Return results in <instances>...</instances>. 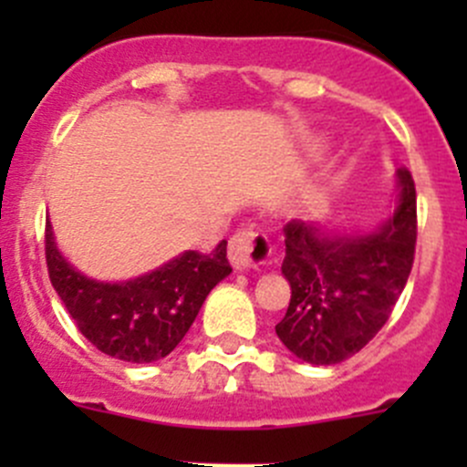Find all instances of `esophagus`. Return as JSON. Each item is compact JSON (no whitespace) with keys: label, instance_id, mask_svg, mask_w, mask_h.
<instances>
[{"label":"esophagus","instance_id":"obj_1","mask_svg":"<svg viewBox=\"0 0 467 467\" xmlns=\"http://www.w3.org/2000/svg\"><path fill=\"white\" fill-rule=\"evenodd\" d=\"M228 257L234 268H260L271 257V242L260 230L244 228L230 237Z\"/></svg>","mask_w":467,"mask_h":467}]
</instances>
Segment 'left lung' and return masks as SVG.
<instances>
[{"mask_svg":"<svg viewBox=\"0 0 467 467\" xmlns=\"http://www.w3.org/2000/svg\"><path fill=\"white\" fill-rule=\"evenodd\" d=\"M395 214L373 234H327L305 221H289L282 273L291 285L280 341L298 359L341 364L384 327L409 280L416 255V185L398 169Z\"/></svg>","mask_w":467,"mask_h":467,"instance_id":"8db88e82","label":"left lung"}]
</instances>
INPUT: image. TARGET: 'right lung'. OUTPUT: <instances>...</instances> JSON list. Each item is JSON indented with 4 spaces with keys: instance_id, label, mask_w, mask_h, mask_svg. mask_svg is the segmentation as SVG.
I'll use <instances>...</instances> for the list:
<instances>
[{
    "instance_id": "1",
    "label": "right lung",
    "mask_w": 467,
    "mask_h": 467,
    "mask_svg": "<svg viewBox=\"0 0 467 467\" xmlns=\"http://www.w3.org/2000/svg\"><path fill=\"white\" fill-rule=\"evenodd\" d=\"M228 242L212 253L187 251L176 260L135 280L108 285L74 271L45 228L49 280L67 307L78 332L103 355L130 364H150L167 357L194 323L207 294L233 271Z\"/></svg>"
}]
</instances>
